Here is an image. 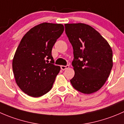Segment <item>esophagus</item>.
I'll list each match as a JSON object with an SVG mask.
<instances>
[{
    "mask_svg": "<svg viewBox=\"0 0 124 124\" xmlns=\"http://www.w3.org/2000/svg\"><path fill=\"white\" fill-rule=\"evenodd\" d=\"M69 67H70V66L68 65H67L66 66H63V65L61 66V68L62 70H65L67 69V68H68Z\"/></svg>",
    "mask_w": 124,
    "mask_h": 124,
    "instance_id": "esophagus-1",
    "label": "esophagus"
}]
</instances>
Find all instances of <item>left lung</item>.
Wrapping results in <instances>:
<instances>
[{"label":"left lung","mask_w":124,"mask_h":124,"mask_svg":"<svg viewBox=\"0 0 124 124\" xmlns=\"http://www.w3.org/2000/svg\"><path fill=\"white\" fill-rule=\"evenodd\" d=\"M65 27L73 48L75 74L70 82L82 93L97 92L104 85L113 67L112 48L99 32L89 25L65 24Z\"/></svg>","instance_id":"1"}]
</instances>
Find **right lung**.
<instances>
[{
  "instance_id": "1",
  "label": "right lung",
  "mask_w": 124,
  "mask_h": 124,
  "mask_svg": "<svg viewBox=\"0 0 124 124\" xmlns=\"http://www.w3.org/2000/svg\"><path fill=\"white\" fill-rule=\"evenodd\" d=\"M64 31L61 24L43 23L30 29L21 40L12 61L16 83L26 94L39 97L52 88L59 66L52 50Z\"/></svg>"
}]
</instances>
